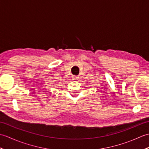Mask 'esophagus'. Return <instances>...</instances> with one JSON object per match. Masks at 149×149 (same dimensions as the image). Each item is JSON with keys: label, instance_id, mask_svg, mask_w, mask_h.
I'll use <instances>...</instances> for the list:
<instances>
[{"label": "esophagus", "instance_id": "1", "mask_svg": "<svg viewBox=\"0 0 149 149\" xmlns=\"http://www.w3.org/2000/svg\"><path fill=\"white\" fill-rule=\"evenodd\" d=\"M72 79H73V80H77L79 79V77L77 76V75H73Z\"/></svg>", "mask_w": 149, "mask_h": 149}]
</instances>
